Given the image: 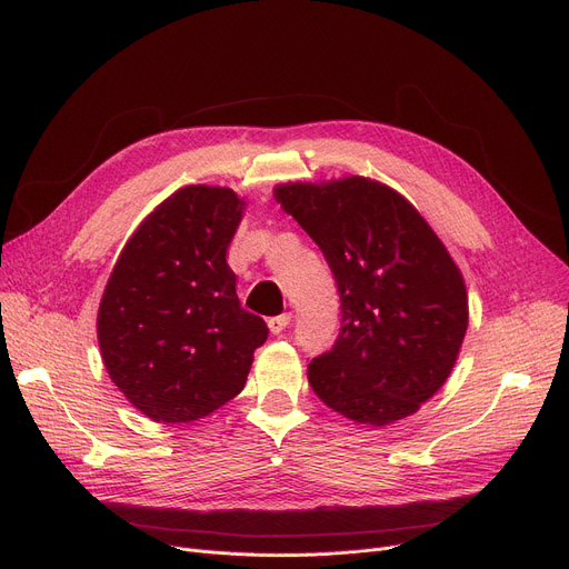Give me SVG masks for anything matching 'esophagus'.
I'll return each instance as SVG.
<instances>
[{
  "label": "esophagus",
  "mask_w": 569,
  "mask_h": 569,
  "mask_svg": "<svg viewBox=\"0 0 569 569\" xmlns=\"http://www.w3.org/2000/svg\"><path fill=\"white\" fill-rule=\"evenodd\" d=\"M288 322H290V313H279V316H272L267 320V327L272 335H281L288 327Z\"/></svg>",
  "instance_id": "esophagus-1"
}]
</instances>
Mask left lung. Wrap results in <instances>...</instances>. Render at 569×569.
<instances>
[{"label":"left lung","mask_w":569,"mask_h":569,"mask_svg":"<svg viewBox=\"0 0 569 569\" xmlns=\"http://www.w3.org/2000/svg\"><path fill=\"white\" fill-rule=\"evenodd\" d=\"M274 198L318 244L341 297L339 337L309 362L313 392L373 427L417 412L450 376L468 327L445 244L403 196L367 177L281 184Z\"/></svg>","instance_id":"obj_1"}]
</instances>
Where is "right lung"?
<instances>
[{"label":"right lung","instance_id":"obj_1","mask_svg":"<svg viewBox=\"0 0 569 569\" xmlns=\"http://www.w3.org/2000/svg\"><path fill=\"white\" fill-rule=\"evenodd\" d=\"M242 209L232 189H179L138 226L108 279L103 365L149 420L184 425L234 399L269 335L239 305L226 262Z\"/></svg>","mask_w":569,"mask_h":569}]
</instances>
